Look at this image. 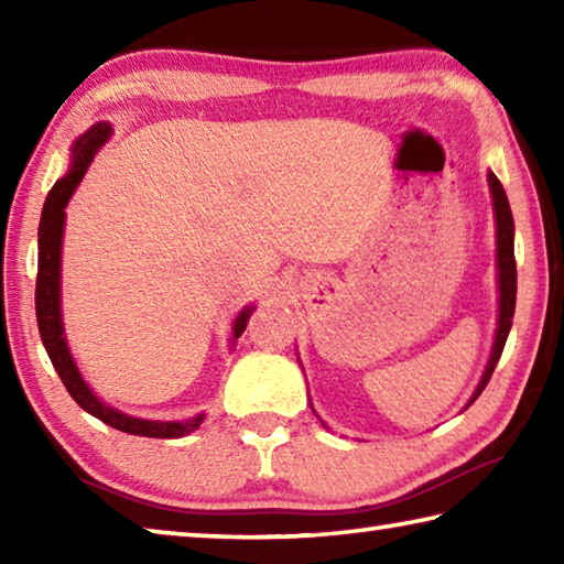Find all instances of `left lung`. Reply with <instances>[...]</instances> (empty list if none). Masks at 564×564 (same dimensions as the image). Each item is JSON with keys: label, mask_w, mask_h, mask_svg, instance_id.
<instances>
[{"label": "left lung", "mask_w": 564, "mask_h": 564, "mask_svg": "<svg viewBox=\"0 0 564 564\" xmlns=\"http://www.w3.org/2000/svg\"><path fill=\"white\" fill-rule=\"evenodd\" d=\"M488 186H490V196H492V212H495V243H498V328H495V340H492V350L488 358V366H485V373L477 383L473 398L467 400L465 408H470L477 395L482 393L485 386L492 376L495 366L502 356L505 340H508V333L512 328V316H514V295H518V265H514V221H512V212L508 204V194H505L502 184L498 176L488 171ZM313 408V405H311ZM316 413V410H313ZM326 425V423H323Z\"/></svg>", "instance_id": "1"}]
</instances>
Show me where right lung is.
Instances as JSON below:
<instances>
[{"label":"right lung","mask_w":564,"mask_h":564,"mask_svg":"<svg viewBox=\"0 0 564 564\" xmlns=\"http://www.w3.org/2000/svg\"><path fill=\"white\" fill-rule=\"evenodd\" d=\"M111 137V123L99 121L89 131H84L72 147V164L69 171L52 186L46 196L40 221V273H36V323H40V336L50 356L52 366L59 373L64 388L87 410L89 415L99 417L101 423L117 427L121 433L141 435V437H184L198 431L204 423V413H198L188 420H149L133 417L121 413V410L101 403L97 393L82 378L76 360L69 350V343L64 336V318H62V241H64V224H66V204L74 196L76 186L82 184L89 164L97 156V151L107 144ZM253 305H246L234 321L231 343L241 338L246 323L251 318Z\"/></svg>","instance_id":"add662e5"}]
</instances>
